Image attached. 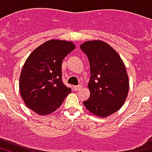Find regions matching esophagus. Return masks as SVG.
Segmentation results:
<instances>
[{
  "instance_id": "1",
  "label": "esophagus",
  "mask_w": 152,
  "mask_h": 152,
  "mask_svg": "<svg viewBox=\"0 0 152 152\" xmlns=\"http://www.w3.org/2000/svg\"><path fill=\"white\" fill-rule=\"evenodd\" d=\"M81 88H82V86H80H80H76L73 87V89H74L75 91H78V90H80Z\"/></svg>"
}]
</instances>
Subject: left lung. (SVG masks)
Wrapping results in <instances>:
<instances>
[{"label":"left lung","mask_w":152,"mask_h":152,"mask_svg":"<svg viewBox=\"0 0 152 152\" xmlns=\"http://www.w3.org/2000/svg\"><path fill=\"white\" fill-rule=\"evenodd\" d=\"M80 49L90 66L89 89L90 96L83 103L93 114L106 117L117 112L129 92L125 66L116 51L102 40H89Z\"/></svg>","instance_id":"left-lung-1"}]
</instances>
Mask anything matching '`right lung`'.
<instances>
[{"label": "right lung", "instance_id": "obj_1", "mask_svg": "<svg viewBox=\"0 0 152 152\" xmlns=\"http://www.w3.org/2000/svg\"><path fill=\"white\" fill-rule=\"evenodd\" d=\"M74 49L72 42L50 40L31 52L19 79L20 94L28 108L44 115L61 106L72 91L63 83L62 63Z\"/></svg>", "mask_w": 152, "mask_h": 152}]
</instances>
